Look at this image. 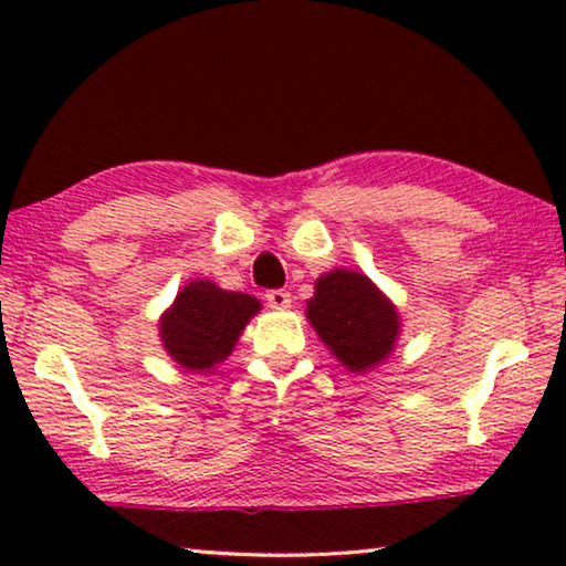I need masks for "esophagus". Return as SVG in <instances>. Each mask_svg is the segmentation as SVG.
Returning a JSON list of instances; mask_svg holds the SVG:
<instances>
[{"label":"esophagus","mask_w":566,"mask_h":566,"mask_svg":"<svg viewBox=\"0 0 566 566\" xmlns=\"http://www.w3.org/2000/svg\"><path fill=\"white\" fill-rule=\"evenodd\" d=\"M265 298H268L270 308H289L291 306V293L289 291H281V289L268 291Z\"/></svg>","instance_id":"esophagus-1"}]
</instances>
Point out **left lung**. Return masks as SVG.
<instances>
[{
  "label": "left lung",
  "mask_w": 566,
  "mask_h": 566,
  "mask_svg": "<svg viewBox=\"0 0 566 566\" xmlns=\"http://www.w3.org/2000/svg\"><path fill=\"white\" fill-rule=\"evenodd\" d=\"M306 319L353 374H363L391 355L401 327L397 306L374 281L345 268L316 281L314 296L306 301Z\"/></svg>",
  "instance_id": "1"
}]
</instances>
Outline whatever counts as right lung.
I'll return each instance as SVG.
<instances>
[{
  "label": "right lung",
  "mask_w": 566,
  "mask_h": 566,
  "mask_svg": "<svg viewBox=\"0 0 566 566\" xmlns=\"http://www.w3.org/2000/svg\"><path fill=\"white\" fill-rule=\"evenodd\" d=\"M260 301L247 293L221 291L211 281H192L161 314L159 337L169 358L188 370H208L227 360Z\"/></svg>",
  "instance_id": "right-lung-1"
}]
</instances>
